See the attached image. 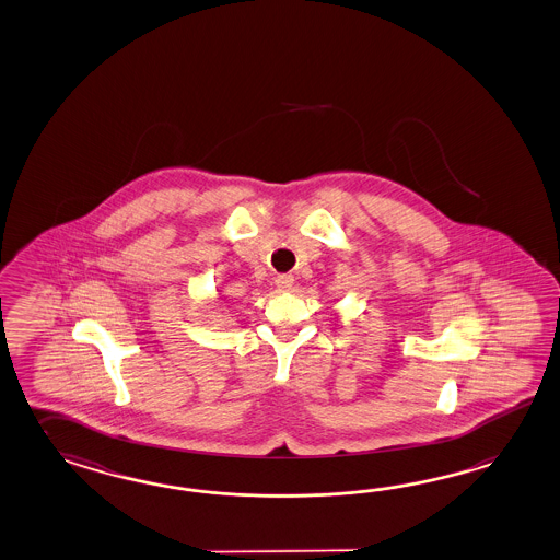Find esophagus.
Listing matches in <instances>:
<instances>
[{
    "label": "esophagus",
    "instance_id": "1",
    "mask_svg": "<svg viewBox=\"0 0 560 560\" xmlns=\"http://www.w3.org/2000/svg\"><path fill=\"white\" fill-rule=\"evenodd\" d=\"M293 275H279L277 279H275V285H277V289L279 291H289L291 289V285H293Z\"/></svg>",
    "mask_w": 560,
    "mask_h": 560
}]
</instances>
